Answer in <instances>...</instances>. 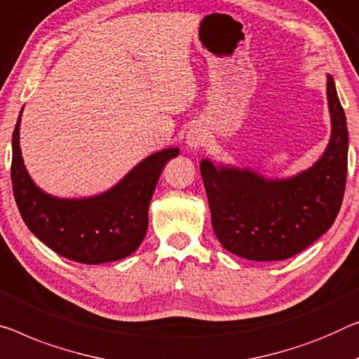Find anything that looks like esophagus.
Wrapping results in <instances>:
<instances>
[{"label": "esophagus", "mask_w": 359, "mask_h": 359, "mask_svg": "<svg viewBox=\"0 0 359 359\" xmlns=\"http://www.w3.org/2000/svg\"><path fill=\"white\" fill-rule=\"evenodd\" d=\"M206 142V132L201 126H194L187 132V145L191 149H196L205 145Z\"/></svg>", "instance_id": "obj_1"}]
</instances>
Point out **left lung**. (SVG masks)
Here are the masks:
<instances>
[{"mask_svg": "<svg viewBox=\"0 0 359 359\" xmlns=\"http://www.w3.org/2000/svg\"><path fill=\"white\" fill-rule=\"evenodd\" d=\"M332 133L318 163L295 177L264 179L248 169L200 164L214 233L224 248L251 261L298 255L332 227L345 194L348 128L327 76Z\"/></svg>", "mask_w": 359, "mask_h": 359, "instance_id": "obj_1", "label": "left lung"}]
</instances>
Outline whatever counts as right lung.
Listing matches in <instances>:
<instances>
[{
  "instance_id": "obj_1",
  "label": "right lung",
  "mask_w": 359,
  "mask_h": 359,
  "mask_svg": "<svg viewBox=\"0 0 359 359\" xmlns=\"http://www.w3.org/2000/svg\"><path fill=\"white\" fill-rule=\"evenodd\" d=\"M20 114L13 133L11 180L19 212L30 232L64 258L101 264L127 258L145 238L148 208L164 165L179 154L168 148L135 165L104 194L66 200L45 194L27 172L19 147Z\"/></svg>"
}]
</instances>
